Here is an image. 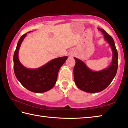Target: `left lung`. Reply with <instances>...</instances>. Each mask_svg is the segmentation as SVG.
Wrapping results in <instances>:
<instances>
[{"instance_id": "1", "label": "left lung", "mask_w": 128, "mask_h": 128, "mask_svg": "<svg viewBox=\"0 0 128 128\" xmlns=\"http://www.w3.org/2000/svg\"><path fill=\"white\" fill-rule=\"evenodd\" d=\"M98 30L102 32L112 48L113 55L111 65L102 70L93 71L82 60L74 58L76 64L73 74L76 85L80 90L90 93L100 92L107 88L115 77L118 67V53L113 38L104 29L98 28Z\"/></svg>"}]
</instances>
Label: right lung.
Returning <instances> with one entry per match:
<instances>
[{
	"instance_id": "1",
	"label": "right lung",
	"mask_w": 128,
	"mask_h": 128,
	"mask_svg": "<svg viewBox=\"0 0 128 128\" xmlns=\"http://www.w3.org/2000/svg\"><path fill=\"white\" fill-rule=\"evenodd\" d=\"M26 34V33L21 36L14 53V69L15 76L21 85L30 92L36 93L47 92L55 86L60 67L66 62L68 57L56 58L38 68H26L19 61L18 56L20 46Z\"/></svg>"
}]
</instances>
